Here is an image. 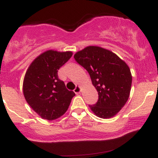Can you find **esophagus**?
<instances>
[{
    "label": "esophagus",
    "mask_w": 158,
    "mask_h": 158,
    "mask_svg": "<svg viewBox=\"0 0 158 158\" xmlns=\"http://www.w3.org/2000/svg\"><path fill=\"white\" fill-rule=\"evenodd\" d=\"M73 91L75 94H79L81 92V88L79 86H77L75 88V89L73 90Z\"/></svg>",
    "instance_id": "esophagus-1"
}]
</instances>
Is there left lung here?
<instances>
[{
  "label": "left lung",
  "mask_w": 158,
  "mask_h": 158,
  "mask_svg": "<svg viewBox=\"0 0 158 158\" xmlns=\"http://www.w3.org/2000/svg\"><path fill=\"white\" fill-rule=\"evenodd\" d=\"M74 59L89 73L99 95L97 102L89 107L97 117L110 118L125 106L132 82L130 69L115 53L97 46L77 52Z\"/></svg>",
  "instance_id": "left-lung-1"
}]
</instances>
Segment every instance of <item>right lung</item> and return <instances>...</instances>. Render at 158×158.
Masks as SVG:
<instances>
[{"mask_svg": "<svg viewBox=\"0 0 158 158\" xmlns=\"http://www.w3.org/2000/svg\"><path fill=\"white\" fill-rule=\"evenodd\" d=\"M72 52L48 50L31 63L23 83L25 99L41 118L53 120L62 116L75 93L66 88L58 70L71 58Z\"/></svg>", "mask_w": 158, "mask_h": 158, "instance_id": "add662e5", "label": "right lung"}]
</instances>
